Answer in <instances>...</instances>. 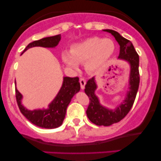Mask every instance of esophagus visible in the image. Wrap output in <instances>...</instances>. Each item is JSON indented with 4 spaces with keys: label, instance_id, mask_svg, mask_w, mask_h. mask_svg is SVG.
Wrapping results in <instances>:
<instances>
[{
    "label": "esophagus",
    "instance_id": "esophagus-1",
    "mask_svg": "<svg viewBox=\"0 0 161 161\" xmlns=\"http://www.w3.org/2000/svg\"><path fill=\"white\" fill-rule=\"evenodd\" d=\"M79 83H80L81 88L83 90L85 88V86H86V79H85L84 78H81L80 79H79Z\"/></svg>",
    "mask_w": 161,
    "mask_h": 161
}]
</instances>
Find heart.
<instances>
[{
    "label": "heart",
    "mask_w": 161,
    "mask_h": 161,
    "mask_svg": "<svg viewBox=\"0 0 161 161\" xmlns=\"http://www.w3.org/2000/svg\"><path fill=\"white\" fill-rule=\"evenodd\" d=\"M114 51L115 45L111 39L92 37L72 46L70 49L72 57L64 53L62 60L68 67L73 69L78 68L77 63L86 62V69L90 72H95L108 62Z\"/></svg>",
    "instance_id": "heart-1"
}]
</instances>
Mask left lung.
Masks as SVG:
<instances>
[{
	"mask_svg": "<svg viewBox=\"0 0 161 161\" xmlns=\"http://www.w3.org/2000/svg\"><path fill=\"white\" fill-rule=\"evenodd\" d=\"M115 38L119 45V54L118 58L127 61L130 65L129 79V91L125 98L114 110H110L101 104L99 98L95 95L97 86L95 77L90 79L85 87V92L90 100L89 105L86 110L87 116L92 123L97 125L108 126L119 122L128 114L134 104L139 86L140 77L138 66L139 57L130 41L123 38L120 34L111 29H104Z\"/></svg>",
	"mask_w": 161,
	"mask_h": 161,
	"instance_id": "8db88e82",
	"label": "left lung"
}]
</instances>
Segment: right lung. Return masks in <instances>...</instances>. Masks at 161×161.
I'll return each instance as SVG.
<instances>
[{
    "label": "right lung",
    "mask_w": 161,
    "mask_h": 161,
    "mask_svg": "<svg viewBox=\"0 0 161 161\" xmlns=\"http://www.w3.org/2000/svg\"><path fill=\"white\" fill-rule=\"evenodd\" d=\"M61 39L60 35L46 37L31 42L26 46L22 54L28 49L33 47H55ZM16 84V82H15ZM16 98L18 107L23 116L32 124L45 129H54L62 125L66 116V108L71 99L80 90L78 77H64V82L60 91L47 109L29 110L22 104L23 95L16 88Z\"/></svg>",
    "instance_id": "add662e5"
}]
</instances>
